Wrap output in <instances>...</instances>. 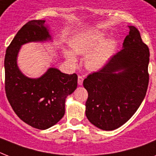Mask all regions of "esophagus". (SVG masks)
Wrapping results in <instances>:
<instances>
[{"label": "esophagus", "instance_id": "obj_1", "mask_svg": "<svg viewBox=\"0 0 156 156\" xmlns=\"http://www.w3.org/2000/svg\"><path fill=\"white\" fill-rule=\"evenodd\" d=\"M83 83V78L82 76H78V85H82Z\"/></svg>", "mask_w": 156, "mask_h": 156}]
</instances>
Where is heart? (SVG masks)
Returning a JSON list of instances; mask_svg holds the SVG:
<instances>
[{
    "label": "heart",
    "instance_id": "1",
    "mask_svg": "<svg viewBox=\"0 0 156 156\" xmlns=\"http://www.w3.org/2000/svg\"><path fill=\"white\" fill-rule=\"evenodd\" d=\"M104 38L105 35L101 31H93L78 35L71 42V47L77 54L85 55L91 52L86 58V66L90 70H99L102 69L113 56L116 48L115 41L108 39L102 42ZM66 55L72 62L76 61L75 56L72 52H67Z\"/></svg>",
    "mask_w": 156,
    "mask_h": 156
}]
</instances>
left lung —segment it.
Listing matches in <instances>:
<instances>
[{"instance_id":"obj_1","label":"left lung","mask_w":156,"mask_h":156,"mask_svg":"<svg viewBox=\"0 0 156 156\" xmlns=\"http://www.w3.org/2000/svg\"><path fill=\"white\" fill-rule=\"evenodd\" d=\"M123 48L104 67L83 81L88 92L86 116L104 130H113L127 122L147 90L150 52L135 27L129 26Z\"/></svg>"}]
</instances>
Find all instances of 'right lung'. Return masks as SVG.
Wrapping results in <instances>:
<instances>
[{"label": "right lung", "instance_id": "obj_1", "mask_svg": "<svg viewBox=\"0 0 156 156\" xmlns=\"http://www.w3.org/2000/svg\"><path fill=\"white\" fill-rule=\"evenodd\" d=\"M44 20L27 23L13 38L5 56V90L9 103L17 116L29 126L46 129L56 124L65 114L66 98L78 85L76 73L66 74L51 68L37 79L21 73L17 56L21 45L50 39Z\"/></svg>", "mask_w": 156, "mask_h": 156}]
</instances>
